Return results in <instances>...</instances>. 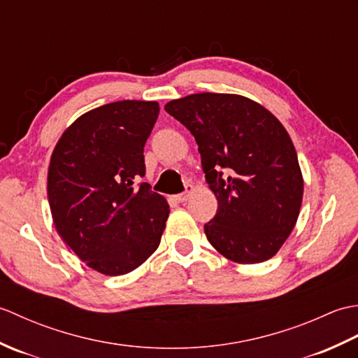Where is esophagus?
Instances as JSON below:
<instances>
[{"mask_svg":"<svg viewBox=\"0 0 358 358\" xmlns=\"http://www.w3.org/2000/svg\"><path fill=\"white\" fill-rule=\"evenodd\" d=\"M192 192H194V186H187V189H186L185 192L175 195V200H177L178 203H183V201H186L189 199V196H191Z\"/></svg>","mask_w":358,"mask_h":358,"instance_id":"obj_1","label":"esophagus"}]
</instances>
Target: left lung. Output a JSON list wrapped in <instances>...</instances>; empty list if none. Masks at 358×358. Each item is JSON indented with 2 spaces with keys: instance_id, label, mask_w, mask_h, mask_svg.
I'll list each match as a JSON object with an SVG mask.
<instances>
[{
  "instance_id": "8db88e82",
  "label": "left lung",
  "mask_w": 358,
  "mask_h": 358,
  "mask_svg": "<svg viewBox=\"0 0 358 358\" xmlns=\"http://www.w3.org/2000/svg\"><path fill=\"white\" fill-rule=\"evenodd\" d=\"M164 109L195 136L217 196V214L204 224L210 245L234 263L269 260L291 235L303 200V175L285 126L237 94H192Z\"/></svg>"
}]
</instances>
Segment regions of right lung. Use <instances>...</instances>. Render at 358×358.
I'll return each instance as SVG.
<instances>
[{
  "instance_id": "obj_1",
  "label": "right lung",
  "mask_w": 358,
  "mask_h": 358,
  "mask_svg": "<svg viewBox=\"0 0 358 358\" xmlns=\"http://www.w3.org/2000/svg\"><path fill=\"white\" fill-rule=\"evenodd\" d=\"M157 101L124 100L83 113L59 136L48 172V196L59 237L103 275H124L155 252L169 217L163 195L143 177L144 144Z\"/></svg>"
}]
</instances>
